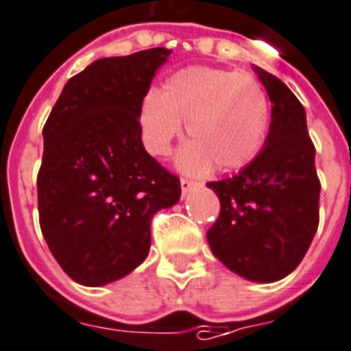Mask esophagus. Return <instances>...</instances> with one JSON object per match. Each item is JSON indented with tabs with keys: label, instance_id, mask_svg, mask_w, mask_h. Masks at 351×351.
Masks as SVG:
<instances>
[{
	"label": "esophagus",
	"instance_id": "1",
	"mask_svg": "<svg viewBox=\"0 0 351 351\" xmlns=\"http://www.w3.org/2000/svg\"><path fill=\"white\" fill-rule=\"evenodd\" d=\"M194 186H197L196 181H192V179H186V178L181 179V192H183V196H186Z\"/></svg>",
	"mask_w": 351,
	"mask_h": 351
}]
</instances>
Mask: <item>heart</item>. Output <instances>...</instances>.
<instances>
[{
    "label": "heart",
    "instance_id": "heart-1",
    "mask_svg": "<svg viewBox=\"0 0 351 351\" xmlns=\"http://www.w3.org/2000/svg\"><path fill=\"white\" fill-rule=\"evenodd\" d=\"M192 136L176 162L189 173L237 170L257 157L265 144L270 104L257 79L246 73L191 66L173 72L160 92L149 90L141 105L142 141L162 157L181 135Z\"/></svg>",
    "mask_w": 351,
    "mask_h": 351
}]
</instances>
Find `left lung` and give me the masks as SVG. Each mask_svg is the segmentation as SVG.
<instances>
[{
  "mask_svg": "<svg viewBox=\"0 0 351 351\" xmlns=\"http://www.w3.org/2000/svg\"><path fill=\"white\" fill-rule=\"evenodd\" d=\"M272 101L270 131L247 166L207 183L220 216L207 231L216 259L255 283H274L296 268L318 228L320 181L304 105L276 75L254 66Z\"/></svg>",
  "mask_w": 351,
  "mask_h": 351,
  "instance_id": "left-lung-1",
  "label": "left lung"
}]
</instances>
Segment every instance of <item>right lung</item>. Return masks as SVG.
I'll use <instances>...</instances> for the list:
<instances>
[{"mask_svg":"<svg viewBox=\"0 0 351 351\" xmlns=\"http://www.w3.org/2000/svg\"><path fill=\"white\" fill-rule=\"evenodd\" d=\"M172 49L94 60L44 125L36 179L42 235L73 281L101 287L142 265L152 218L179 202V179L142 144L141 105Z\"/></svg>","mask_w":351,"mask_h":351,"instance_id":"obj_1","label":"right lung"}]
</instances>
